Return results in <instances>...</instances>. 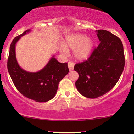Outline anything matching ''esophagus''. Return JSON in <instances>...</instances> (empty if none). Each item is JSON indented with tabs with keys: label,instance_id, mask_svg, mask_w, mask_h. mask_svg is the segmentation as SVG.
<instances>
[{
	"label": "esophagus",
	"instance_id": "obj_1",
	"mask_svg": "<svg viewBox=\"0 0 134 134\" xmlns=\"http://www.w3.org/2000/svg\"><path fill=\"white\" fill-rule=\"evenodd\" d=\"M68 67L69 69L70 70H72L74 69V63L72 61H69L68 62Z\"/></svg>",
	"mask_w": 134,
	"mask_h": 134
}]
</instances>
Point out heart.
Returning <instances> with one entry per match:
<instances>
[{
	"label": "heart",
	"mask_w": 134,
	"mask_h": 134,
	"mask_svg": "<svg viewBox=\"0 0 134 134\" xmlns=\"http://www.w3.org/2000/svg\"><path fill=\"white\" fill-rule=\"evenodd\" d=\"M94 47V41L93 39L87 37L84 34L75 33L65 38L64 44H62L60 47V51L64 53H67L69 48L74 50V54L77 59L84 60L91 54Z\"/></svg>",
	"instance_id": "b5f03b06"
}]
</instances>
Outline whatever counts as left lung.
Returning <instances> with one entry per match:
<instances>
[{
	"mask_svg": "<svg viewBox=\"0 0 134 134\" xmlns=\"http://www.w3.org/2000/svg\"><path fill=\"white\" fill-rule=\"evenodd\" d=\"M95 32L100 43L87 60L76 64L74 68L79 74L77 89L88 98H98L110 91L117 83L125 66L121 40L107 30Z\"/></svg>",
	"mask_w": 134,
	"mask_h": 134,
	"instance_id": "8db88e82",
	"label": "left lung"
}]
</instances>
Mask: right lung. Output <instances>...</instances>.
I'll list each match as a JSON object with an SVG mask.
<instances>
[{
	"label": "right lung",
	"instance_id": "1",
	"mask_svg": "<svg viewBox=\"0 0 134 134\" xmlns=\"http://www.w3.org/2000/svg\"><path fill=\"white\" fill-rule=\"evenodd\" d=\"M26 30L16 36L10 45L7 69L12 81L24 96L36 102H47L55 96L60 81L69 72L67 63H60L53 56L43 69L30 72L21 69L16 57L15 47L21 36L30 32Z\"/></svg>",
	"mask_w": 134,
	"mask_h": 134
}]
</instances>
